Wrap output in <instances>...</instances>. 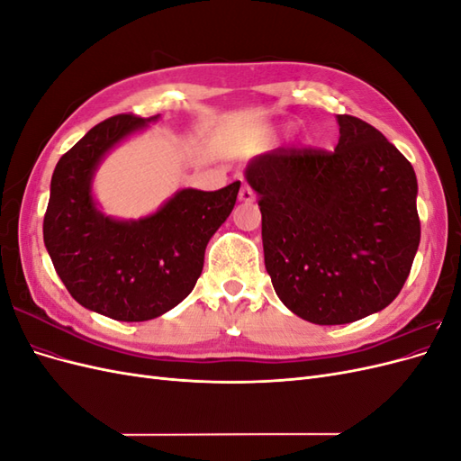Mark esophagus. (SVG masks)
Masks as SVG:
<instances>
[{
	"label": "esophagus",
	"mask_w": 461,
	"mask_h": 461,
	"mask_svg": "<svg viewBox=\"0 0 461 461\" xmlns=\"http://www.w3.org/2000/svg\"><path fill=\"white\" fill-rule=\"evenodd\" d=\"M239 200L244 202V203H252V202L256 200V194H254V190L249 188L248 185H242V188H240V192H239Z\"/></svg>",
	"instance_id": "obj_1"
}]
</instances>
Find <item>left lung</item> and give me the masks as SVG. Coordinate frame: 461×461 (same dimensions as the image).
<instances>
[{
    "mask_svg": "<svg viewBox=\"0 0 461 461\" xmlns=\"http://www.w3.org/2000/svg\"><path fill=\"white\" fill-rule=\"evenodd\" d=\"M334 151L261 153L244 176L259 196L265 269L286 308L315 325L384 310L420 248L411 163L366 121L337 115Z\"/></svg>",
    "mask_w": 461,
    "mask_h": 461,
    "instance_id": "8db88e82",
    "label": "left lung"
}]
</instances>
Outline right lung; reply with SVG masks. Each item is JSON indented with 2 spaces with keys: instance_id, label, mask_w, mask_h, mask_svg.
<instances>
[{
  "instance_id": "obj_1",
  "label": "right lung",
  "mask_w": 461,
  "mask_h": 461,
  "mask_svg": "<svg viewBox=\"0 0 461 461\" xmlns=\"http://www.w3.org/2000/svg\"><path fill=\"white\" fill-rule=\"evenodd\" d=\"M161 115H117L95 124L55 165L44 244L71 296L115 321H149L183 302L203 269L207 242L227 221L240 180L215 190L180 188L140 219L105 215L94 176L111 149Z\"/></svg>"
}]
</instances>
